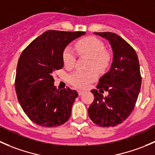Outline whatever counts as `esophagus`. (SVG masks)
Masks as SVG:
<instances>
[{
	"label": "esophagus",
	"instance_id": "esophagus-1",
	"mask_svg": "<svg viewBox=\"0 0 155 155\" xmlns=\"http://www.w3.org/2000/svg\"><path fill=\"white\" fill-rule=\"evenodd\" d=\"M78 95H79V96H81V95L84 93V92L82 91V90H78Z\"/></svg>",
	"mask_w": 155,
	"mask_h": 155
}]
</instances>
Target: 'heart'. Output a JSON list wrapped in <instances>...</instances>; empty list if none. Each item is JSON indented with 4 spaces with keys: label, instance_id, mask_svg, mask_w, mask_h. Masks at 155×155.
I'll return each instance as SVG.
<instances>
[{
    "label": "heart",
    "instance_id": "1",
    "mask_svg": "<svg viewBox=\"0 0 155 155\" xmlns=\"http://www.w3.org/2000/svg\"><path fill=\"white\" fill-rule=\"evenodd\" d=\"M75 49L78 53L88 56L91 59L89 64V68H93L98 72L102 73L106 71L110 65L111 61V55L105 51V44L99 38L95 37L83 38L78 41ZM62 60L67 68L74 66L76 56L71 47H67L63 50ZM94 70L91 69L87 71H74L68 76V81L71 85L78 88H87L91 83L97 79L98 74Z\"/></svg>",
    "mask_w": 155,
    "mask_h": 155
}]
</instances>
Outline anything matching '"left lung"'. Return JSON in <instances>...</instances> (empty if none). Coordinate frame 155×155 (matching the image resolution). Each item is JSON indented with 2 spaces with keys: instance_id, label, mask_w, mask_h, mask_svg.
<instances>
[{
  "instance_id": "left-lung-1",
  "label": "left lung",
  "mask_w": 155,
  "mask_h": 155,
  "mask_svg": "<svg viewBox=\"0 0 155 155\" xmlns=\"http://www.w3.org/2000/svg\"><path fill=\"white\" fill-rule=\"evenodd\" d=\"M95 34L108 40L114 56L108 72L99 79L97 89L91 90L94 100L88 114L98 126L116 127L129 117L137 101L142 83L139 59L134 49L117 34ZM104 91L109 92L105 97Z\"/></svg>"
}]
</instances>
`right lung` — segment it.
Here are the masks:
<instances>
[{
	"label": "right lung",
	"mask_w": 155,
	"mask_h": 155,
	"mask_svg": "<svg viewBox=\"0 0 155 155\" xmlns=\"http://www.w3.org/2000/svg\"><path fill=\"white\" fill-rule=\"evenodd\" d=\"M84 31L50 30L34 40L21 53L15 88L18 100L29 119L45 127H56L70 118L78 94L54 87L53 72L63 68L62 53L71 41Z\"/></svg>",
	"instance_id": "right-lung-1"
}]
</instances>
